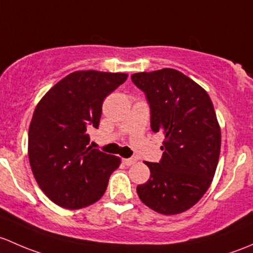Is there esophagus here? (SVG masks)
I'll use <instances>...</instances> for the list:
<instances>
[{
    "label": "esophagus",
    "mask_w": 253,
    "mask_h": 253,
    "mask_svg": "<svg viewBox=\"0 0 253 253\" xmlns=\"http://www.w3.org/2000/svg\"><path fill=\"white\" fill-rule=\"evenodd\" d=\"M122 162H123L124 166L130 167V166L134 165V163H136V160H135V158H123V160H122Z\"/></svg>",
    "instance_id": "1"
}]
</instances>
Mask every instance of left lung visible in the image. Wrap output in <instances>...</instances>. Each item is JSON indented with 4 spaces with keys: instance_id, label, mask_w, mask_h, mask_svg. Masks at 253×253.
I'll return each instance as SVG.
<instances>
[{
    "instance_id": "left-lung-1",
    "label": "left lung",
    "mask_w": 253,
    "mask_h": 253,
    "mask_svg": "<svg viewBox=\"0 0 253 253\" xmlns=\"http://www.w3.org/2000/svg\"><path fill=\"white\" fill-rule=\"evenodd\" d=\"M131 82L150 105L151 129L166 136L158 163L145 162L151 176L136 187L140 200L166 215L199 202L210 187L220 152V127L210 96L179 70L136 73Z\"/></svg>"
}]
</instances>
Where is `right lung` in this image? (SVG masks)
<instances>
[{"label":"right lung","instance_id":"obj_1","mask_svg":"<svg viewBox=\"0 0 253 253\" xmlns=\"http://www.w3.org/2000/svg\"><path fill=\"white\" fill-rule=\"evenodd\" d=\"M124 73H70L41 98L29 126L28 152L46 196L68 210L95 204L105 194L121 158L88 146L103 100L126 80Z\"/></svg>","mask_w":253,"mask_h":253}]
</instances>
